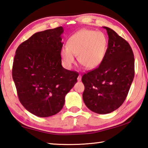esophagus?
I'll return each mask as SVG.
<instances>
[{
    "label": "esophagus",
    "instance_id": "esophagus-1",
    "mask_svg": "<svg viewBox=\"0 0 148 148\" xmlns=\"http://www.w3.org/2000/svg\"><path fill=\"white\" fill-rule=\"evenodd\" d=\"M78 81H81V79H82V76L80 74H79V76H78Z\"/></svg>",
    "mask_w": 148,
    "mask_h": 148
}]
</instances>
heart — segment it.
<instances>
[{"instance_id": "1", "label": "heart", "mask_w": 148, "mask_h": 148, "mask_svg": "<svg viewBox=\"0 0 148 148\" xmlns=\"http://www.w3.org/2000/svg\"><path fill=\"white\" fill-rule=\"evenodd\" d=\"M107 49V40L103 33L82 29L69 37L67 47L60 50V57L69 68L75 63V55L78 56L79 64L84 68L93 69L103 60Z\"/></svg>"}]
</instances>
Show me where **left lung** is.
Returning <instances> with one entry per match:
<instances>
[{"mask_svg":"<svg viewBox=\"0 0 148 148\" xmlns=\"http://www.w3.org/2000/svg\"><path fill=\"white\" fill-rule=\"evenodd\" d=\"M106 29V54L99 66L83 75V100L98 114H107L125 101L134 76V57L130 45L112 29Z\"/></svg>","mask_w":148,"mask_h":148,"instance_id":"obj_1","label":"left lung"}]
</instances>
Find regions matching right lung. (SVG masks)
Returning a JSON list of instances; mask_svg holds the SVG:
<instances>
[{
  "label": "right lung",
  "mask_w": 148,
  "mask_h": 148,
  "mask_svg": "<svg viewBox=\"0 0 148 148\" xmlns=\"http://www.w3.org/2000/svg\"><path fill=\"white\" fill-rule=\"evenodd\" d=\"M63 32L60 26L36 33L16 51L12 78L18 98L25 109L37 116L58 113L66 95L77 82L78 72L61 64Z\"/></svg>",
  "instance_id": "right-lung-1"
}]
</instances>
